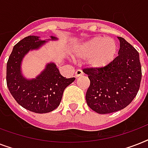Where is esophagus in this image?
I'll return each instance as SVG.
<instances>
[{
	"label": "esophagus",
	"instance_id": "esophagus-1",
	"mask_svg": "<svg viewBox=\"0 0 148 148\" xmlns=\"http://www.w3.org/2000/svg\"><path fill=\"white\" fill-rule=\"evenodd\" d=\"M83 74H84L83 71H82L81 69L77 70L76 71H75V77H80V76H82Z\"/></svg>",
	"mask_w": 148,
	"mask_h": 148
}]
</instances>
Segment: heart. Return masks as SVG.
<instances>
[{
    "label": "heart",
    "mask_w": 148,
    "mask_h": 148,
    "mask_svg": "<svg viewBox=\"0 0 148 148\" xmlns=\"http://www.w3.org/2000/svg\"><path fill=\"white\" fill-rule=\"evenodd\" d=\"M117 44L114 39L95 37L80 45L76 51L77 57L88 58V64L94 67H103L114 59Z\"/></svg>",
    "instance_id": "heart-1"
}]
</instances>
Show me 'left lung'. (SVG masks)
Returning <instances> with one entry per match:
<instances>
[{
	"label": "left lung",
	"mask_w": 148,
	"mask_h": 148,
	"mask_svg": "<svg viewBox=\"0 0 148 148\" xmlns=\"http://www.w3.org/2000/svg\"><path fill=\"white\" fill-rule=\"evenodd\" d=\"M118 56L103 67L84 68L90 86L86 101L98 114H110L122 110L138 94L141 81L139 53L123 38L118 37Z\"/></svg>",
	"instance_id": "left-lung-1"
}]
</instances>
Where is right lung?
I'll list each match as a JSON object with an SVG mask.
<instances>
[{
    "label": "right lung",
    "mask_w": 148,
    "mask_h": 148,
    "mask_svg": "<svg viewBox=\"0 0 148 148\" xmlns=\"http://www.w3.org/2000/svg\"><path fill=\"white\" fill-rule=\"evenodd\" d=\"M51 40H57L51 36ZM45 43L37 36H27L14 46L7 63V85L15 101L27 110L38 114L51 112L58 108L63 92L75 77L66 78L53 63L36 78L27 80L22 76L21 64L30 50L38 49Z\"/></svg>",
    "instance_id": "add662e5"
}]
</instances>
